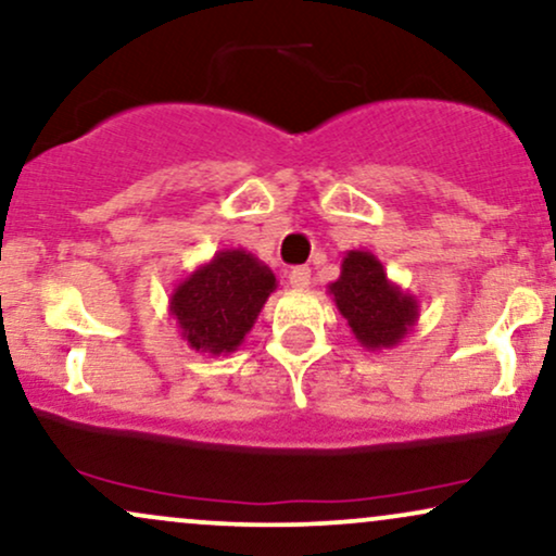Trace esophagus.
I'll return each mask as SVG.
<instances>
[{
  "label": "esophagus",
  "mask_w": 556,
  "mask_h": 556,
  "mask_svg": "<svg viewBox=\"0 0 556 556\" xmlns=\"http://www.w3.org/2000/svg\"><path fill=\"white\" fill-rule=\"evenodd\" d=\"M290 285L295 287V290H307V287H311V269H307V266H295V269L290 271Z\"/></svg>",
  "instance_id": "esophagus-1"
}]
</instances>
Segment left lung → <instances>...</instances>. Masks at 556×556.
<instances>
[{
    "label": "left lung",
    "instance_id": "left-lung-1",
    "mask_svg": "<svg viewBox=\"0 0 556 556\" xmlns=\"http://www.w3.org/2000/svg\"><path fill=\"white\" fill-rule=\"evenodd\" d=\"M329 292L367 352L396 346L419 320V300L391 282L370 251H346L342 274Z\"/></svg>",
    "mask_w": 556,
    "mask_h": 556
}]
</instances>
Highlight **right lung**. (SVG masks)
<instances>
[{"instance_id": "obj_1", "label": "right lung", "mask_w": 556, "mask_h": 556, "mask_svg": "<svg viewBox=\"0 0 556 556\" xmlns=\"http://www.w3.org/2000/svg\"><path fill=\"white\" fill-rule=\"evenodd\" d=\"M277 290L264 261L243 249H223L180 279L168 300L180 339L197 352H236Z\"/></svg>"}]
</instances>
